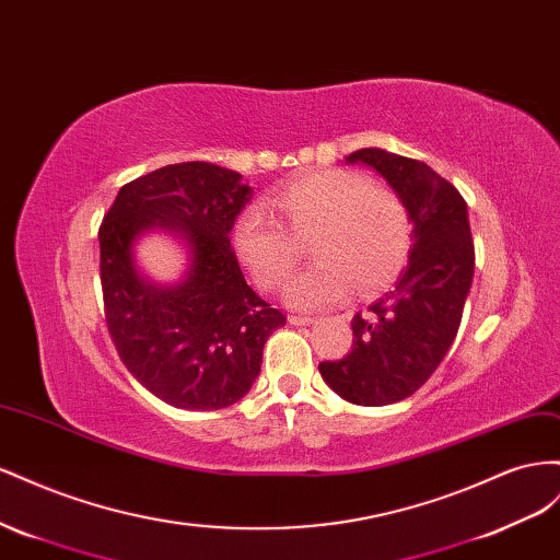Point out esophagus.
Wrapping results in <instances>:
<instances>
[{
  "mask_svg": "<svg viewBox=\"0 0 560 560\" xmlns=\"http://www.w3.org/2000/svg\"><path fill=\"white\" fill-rule=\"evenodd\" d=\"M289 322L293 326H312V324H316V318L314 316H291Z\"/></svg>",
  "mask_w": 560,
  "mask_h": 560,
  "instance_id": "34e87169",
  "label": "esophagus"
}]
</instances>
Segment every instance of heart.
Here are the masks:
<instances>
[{"label": "heart", "instance_id": "obj_1", "mask_svg": "<svg viewBox=\"0 0 560 560\" xmlns=\"http://www.w3.org/2000/svg\"><path fill=\"white\" fill-rule=\"evenodd\" d=\"M269 203L290 230L262 206H250L234 222L232 246L253 279L275 291L298 260L295 238L314 236L316 265L285 285V302L295 310L338 305L354 285L363 295L387 289L410 258L408 206L363 173L307 171L271 191Z\"/></svg>", "mask_w": 560, "mask_h": 560}]
</instances>
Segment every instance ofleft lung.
Segmentation results:
<instances>
[{
  "mask_svg": "<svg viewBox=\"0 0 560 560\" xmlns=\"http://www.w3.org/2000/svg\"><path fill=\"white\" fill-rule=\"evenodd\" d=\"M377 171L408 206L412 248L394 289L351 318L354 347L318 363L326 385L357 406H389L418 392L455 340L474 279L467 201L415 159L380 148L345 156Z\"/></svg>",
  "mask_w": 560,
  "mask_h": 560,
  "instance_id": "obj_1",
  "label": "left lung"
}]
</instances>
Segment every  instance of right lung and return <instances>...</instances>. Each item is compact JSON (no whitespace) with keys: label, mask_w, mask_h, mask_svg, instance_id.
<instances>
[{"label":"right lung","mask_w":560,"mask_h":560,"mask_svg":"<svg viewBox=\"0 0 560 560\" xmlns=\"http://www.w3.org/2000/svg\"><path fill=\"white\" fill-rule=\"evenodd\" d=\"M253 189L209 162L156 168L124 185L103 218L101 283L107 330L129 373L168 406L220 410L253 387L262 349L285 316L255 293L230 244ZM164 231L186 246L178 282L142 276L135 246Z\"/></svg>","instance_id":"add662e5"}]
</instances>
